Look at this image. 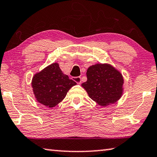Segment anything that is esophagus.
Masks as SVG:
<instances>
[{
	"label": "esophagus",
	"instance_id": "obj_1",
	"mask_svg": "<svg viewBox=\"0 0 157 157\" xmlns=\"http://www.w3.org/2000/svg\"><path fill=\"white\" fill-rule=\"evenodd\" d=\"M73 80L78 84H81V78L80 76L73 77Z\"/></svg>",
	"mask_w": 157,
	"mask_h": 157
}]
</instances>
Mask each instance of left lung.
Listing matches in <instances>:
<instances>
[{
    "instance_id": "obj_1",
    "label": "left lung",
    "mask_w": 157,
    "mask_h": 157,
    "mask_svg": "<svg viewBox=\"0 0 157 157\" xmlns=\"http://www.w3.org/2000/svg\"><path fill=\"white\" fill-rule=\"evenodd\" d=\"M86 74L87 80L81 86L99 105L113 104L121 97L124 80L120 71L113 66L97 63L90 66Z\"/></svg>"
}]
</instances>
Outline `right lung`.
<instances>
[{
    "instance_id": "right-lung-1",
    "label": "right lung",
    "mask_w": 157,
    "mask_h": 157,
    "mask_svg": "<svg viewBox=\"0 0 157 157\" xmlns=\"http://www.w3.org/2000/svg\"><path fill=\"white\" fill-rule=\"evenodd\" d=\"M76 85L63 73L57 63L44 68L33 76L32 87L38 103L51 108L64 99L71 87Z\"/></svg>"
}]
</instances>
